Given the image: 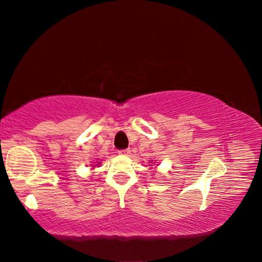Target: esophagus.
<instances>
[{"instance_id": "obj_1", "label": "esophagus", "mask_w": 262, "mask_h": 262, "mask_svg": "<svg viewBox=\"0 0 262 262\" xmlns=\"http://www.w3.org/2000/svg\"><path fill=\"white\" fill-rule=\"evenodd\" d=\"M119 154H121V155H129V154H130V149L120 150V151H119Z\"/></svg>"}]
</instances>
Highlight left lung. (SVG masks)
<instances>
[{
    "label": "left lung",
    "instance_id": "1",
    "mask_svg": "<svg viewBox=\"0 0 262 262\" xmlns=\"http://www.w3.org/2000/svg\"><path fill=\"white\" fill-rule=\"evenodd\" d=\"M151 163H152V162H151Z\"/></svg>",
    "mask_w": 262,
    "mask_h": 262
}]
</instances>
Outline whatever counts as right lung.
<instances>
[{
    "label": "right lung",
    "mask_w": 262,
    "mask_h": 262,
    "mask_svg": "<svg viewBox=\"0 0 262 262\" xmlns=\"http://www.w3.org/2000/svg\"><path fill=\"white\" fill-rule=\"evenodd\" d=\"M92 166H94V165H92Z\"/></svg>",
    "instance_id": "1"
}]
</instances>
